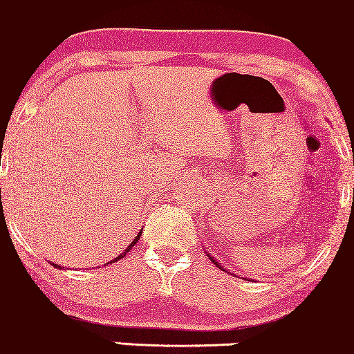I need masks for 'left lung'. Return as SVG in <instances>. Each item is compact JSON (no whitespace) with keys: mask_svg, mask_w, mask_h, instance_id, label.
<instances>
[{"mask_svg":"<svg viewBox=\"0 0 354 354\" xmlns=\"http://www.w3.org/2000/svg\"><path fill=\"white\" fill-rule=\"evenodd\" d=\"M204 251H205V248H204ZM207 257H209V259H210V261H212V263H214V264H216V266H217V268H219V269H222V271H225V268H224V266H222L221 263H217V261H216V259H214V257H212V256H210V254H209V252H207Z\"/></svg>","mask_w":354,"mask_h":354,"instance_id":"8db88e82","label":"left lung"}]
</instances>
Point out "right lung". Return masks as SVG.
<instances>
[{
  "instance_id": "obj_1",
  "label": "right lung",
  "mask_w": 354,
  "mask_h": 354,
  "mask_svg": "<svg viewBox=\"0 0 354 354\" xmlns=\"http://www.w3.org/2000/svg\"><path fill=\"white\" fill-rule=\"evenodd\" d=\"M140 236H142V229H140V232H138V234H137V236H135V239H133L132 242H130V244H129V248H127V249H125V251L120 254V256H117V257H115V259H112V261H110V263H106V264H113V263H117V261H118V259H124V257L127 256V254H129V252H130V249H132V248H133V245H135V244H137V242H138V239H140ZM51 264H53V263H51ZM53 268H58V269H62V266H58V264H53Z\"/></svg>"
}]
</instances>
